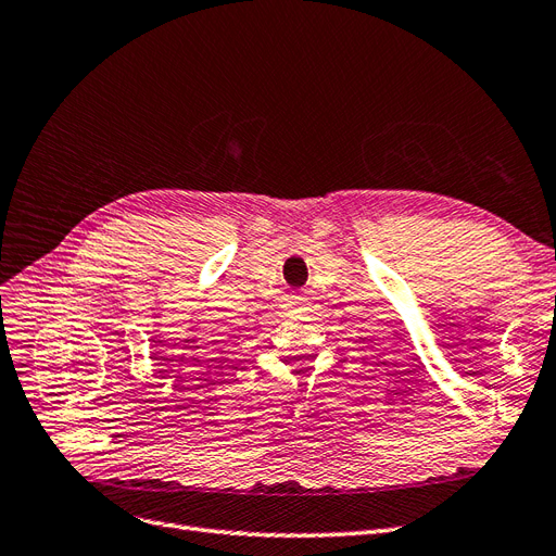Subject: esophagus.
<instances>
[{"instance_id":"1","label":"esophagus","mask_w":556,"mask_h":556,"mask_svg":"<svg viewBox=\"0 0 556 556\" xmlns=\"http://www.w3.org/2000/svg\"><path fill=\"white\" fill-rule=\"evenodd\" d=\"M290 308L294 311V313H304L308 306H306V299L304 296H294L292 301H290Z\"/></svg>"}]
</instances>
